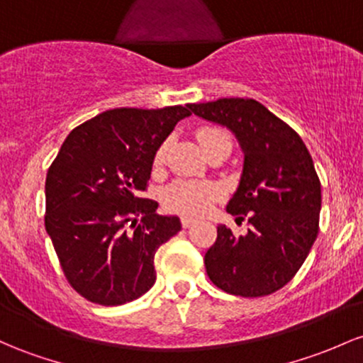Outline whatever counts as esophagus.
<instances>
[{"label":"esophagus","instance_id":"1","mask_svg":"<svg viewBox=\"0 0 363 363\" xmlns=\"http://www.w3.org/2000/svg\"><path fill=\"white\" fill-rule=\"evenodd\" d=\"M194 218L193 217H188V215H184V217H181V224H182V227H184V229H188V227H191L194 224Z\"/></svg>","mask_w":363,"mask_h":363}]
</instances>
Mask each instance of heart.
Masks as SVG:
<instances>
[{
	"label": "heart",
	"instance_id": "obj_1",
	"mask_svg": "<svg viewBox=\"0 0 363 363\" xmlns=\"http://www.w3.org/2000/svg\"><path fill=\"white\" fill-rule=\"evenodd\" d=\"M198 141H200L201 148L205 153H208L218 143H230L229 133L220 127H201L196 134ZM167 148L169 145L163 143L158 148L157 157H155V165L160 167L165 160ZM222 189L217 182L212 181H188V179H181L175 181L170 186H167L162 193L163 205L169 210L184 215H203L210 210V206L220 198Z\"/></svg>",
	"mask_w": 363,
	"mask_h": 363
}]
</instances>
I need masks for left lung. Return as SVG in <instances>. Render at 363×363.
Segmentation results:
<instances>
[{"mask_svg": "<svg viewBox=\"0 0 363 363\" xmlns=\"http://www.w3.org/2000/svg\"><path fill=\"white\" fill-rule=\"evenodd\" d=\"M205 121L236 134L245 165L227 212L248 218L246 236L217 227L205 253L210 281L229 294L258 298L284 288L303 265L318 234L320 181L298 133L262 103L220 98L188 105Z\"/></svg>", "mask_w": 363, "mask_h": 363, "instance_id": "obj_1", "label": "left lung"}]
</instances>
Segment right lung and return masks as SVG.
I'll list each match as a JSON object with an SVG mask.
<instances>
[{
  "mask_svg": "<svg viewBox=\"0 0 363 363\" xmlns=\"http://www.w3.org/2000/svg\"><path fill=\"white\" fill-rule=\"evenodd\" d=\"M186 106L113 108L67 136L46 175V233L72 288L105 306L129 303L157 281L155 253L181 230L143 198L155 155Z\"/></svg>",
  "mask_w": 363,
  "mask_h": 363,
  "instance_id": "add662e5",
  "label": "right lung"
}]
</instances>
